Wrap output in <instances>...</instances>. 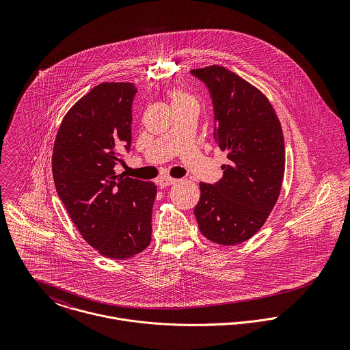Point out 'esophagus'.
Returning a JSON list of instances; mask_svg holds the SVG:
<instances>
[{
  "label": "esophagus",
  "mask_w": 350,
  "mask_h": 350,
  "mask_svg": "<svg viewBox=\"0 0 350 350\" xmlns=\"http://www.w3.org/2000/svg\"><path fill=\"white\" fill-rule=\"evenodd\" d=\"M176 182H178V180H176V179H174V178L163 176V178H159V180H157V186H159L160 189H164V187H167V186L175 185Z\"/></svg>",
  "instance_id": "obj_1"
}]
</instances>
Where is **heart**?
Returning <instances> with one entry per match:
<instances>
[{"label": "heart", "mask_w": 350, "mask_h": 350, "mask_svg": "<svg viewBox=\"0 0 350 350\" xmlns=\"http://www.w3.org/2000/svg\"><path fill=\"white\" fill-rule=\"evenodd\" d=\"M168 97H170V102H171L172 107L180 106V105L187 103V102H196V100H194L190 94H187V93H185V92H182V90H179V89H172V90H170Z\"/></svg>", "instance_id": "heart-1"}]
</instances>
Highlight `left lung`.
<instances>
[{"instance_id": "8db88e82", "label": "left lung", "mask_w": 350, "mask_h": 350, "mask_svg": "<svg viewBox=\"0 0 350 350\" xmlns=\"http://www.w3.org/2000/svg\"><path fill=\"white\" fill-rule=\"evenodd\" d=\"M191 75L210 93L213 136L229 159L218 182H200L194 214L206 239L236 245L264 225L280 194L286 161L282 126L265 96L237 74L210 66Z\"/></svg>"}]
</instances>
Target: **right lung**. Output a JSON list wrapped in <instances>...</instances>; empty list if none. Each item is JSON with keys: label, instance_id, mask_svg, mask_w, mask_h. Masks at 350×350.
Instances as JSON below:
<instances>
[{"label": "right lung", "instance_id": "add662e5", "mask_svg": "<svg viewBox=\"0 0 350 350\" xmlns=\"http://www.w3.org/2000/svg\"><path fill=\"white\" fill-rule=\"evenodd\" d=\"M133 83H100L78 100L57 131L52 174L57 196L83 239L100 254L124 260L152 234V182L116 175L131 150Z\"/></svg>", "mask_w": 350, "mask_h": 350}]
</instances>
